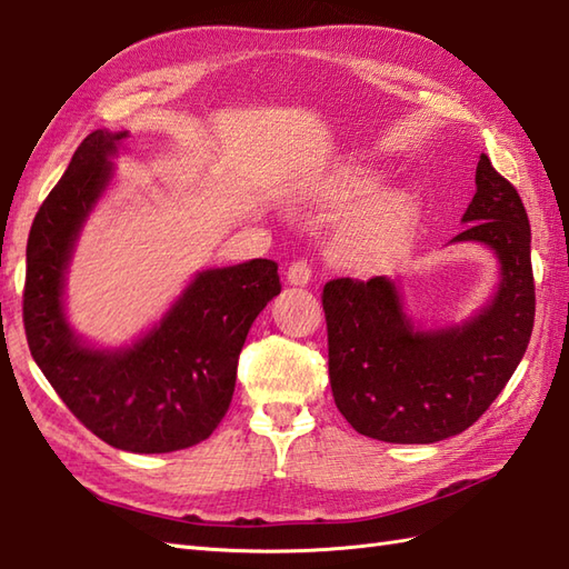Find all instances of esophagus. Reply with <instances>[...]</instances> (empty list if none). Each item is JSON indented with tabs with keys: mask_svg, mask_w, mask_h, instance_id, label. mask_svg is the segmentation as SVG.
Instances as JSON below:
<instances>
[{
	"mask_svg": "<svg viewBox=\"0 0 569 569\" xmlns=\"http://www.w3.org/2000/svg\"><path fill=\"white\" fill-rule=\"evenodd\" d=\"M311 280V264L307 260H295L287 270V282L305 287Z\"/></svg>",
	"mask_w": 569,
	"mask_h": 569,
	"instance_id": "34e87169",
	"label": "esophagus"
}]
</instances>
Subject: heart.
Instances as JSON below:
<instances>
[{
	"label": "heart",
	"mask_w": 569,
	"mask_h": 569,
	"mask_svg": "<svg viewBox=\"0 0 569 569\" xmlns=\"http://www.w3.org/2000/svg\"><path fill=\"white\" fill-rule=\"evenodd\" d=\"M377 178L368 172H356L340 187V194L350 201H362L377 192ZM413 217V204L407 194L391 192L377 201L370 209L348 223L336 241V256L350 264H368L375 258L399 241Z\"/></svg>",
	"instance_id": "b5f03b06"
}]
</instances>
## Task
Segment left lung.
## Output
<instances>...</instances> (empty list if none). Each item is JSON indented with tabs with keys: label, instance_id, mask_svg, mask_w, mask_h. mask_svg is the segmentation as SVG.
Masks as SVG:
<instances>
[{
	"label": "left lung",
	"instance_id": "8db88e82",
	"mask_svg": "<svg viewBox=\"0 0 569 569\" xmlns=\"http://www.w3.org/2000/svg\"><path fill=\"white\" fill-rule=\"evenodd\" d=\"M465 231L501 264L489 307L462 326L419 331L387 277L323 287L328 377L338 411L358 433L385 443H438L462 433L507 387L536 317L531 226L516 187L482 153Z\"/></svg>",
	"mask_w": 569,
	"mask_h": 569
}]
</instances>
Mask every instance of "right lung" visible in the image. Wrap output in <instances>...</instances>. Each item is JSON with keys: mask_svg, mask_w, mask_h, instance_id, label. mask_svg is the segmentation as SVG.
<instances>
[{"mask_svg": "<svg viewBox=\"0 0 569 569\" xmlns=\"http://www.w3.org/2000/svg\"><path fill=\"white\" fill-rule=\"evenodd\" d=\"M121 138L126 131L87 136L38 209L27 243L23 328L36 365L84 428L119 450L172 452L201 443L221 423L246 336L282 284L277 262L264 258L204 270L138 343L82 346L66 321L62 282Z\"/></svg>", "mask_w": 569, "mask_h": 569, "instance_id": "1", "label": "right lung"}]
</instances>
